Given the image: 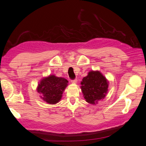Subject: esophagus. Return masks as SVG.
I'll return each mask as SVG.
<instances>
[{
    "label": "esophagus",
    "instance_id": "obj_1",
    "mask_svg": "<svg viewBox=\"0 0 146 146\" xmlns=\"http://www.w3.org/2000/svg\"><path fill=\"white\" fill-rule=\"evenodd\" d=\"M71 82H72V83L76 84V83H77V79H75V80H71Z\"/></svg>",
    "mask_w": 146,
    "mask_h": 146
}]
</instances>
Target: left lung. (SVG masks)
<instances>
[{
  "instance_id": "8db88e82",
  "label": "left lung",
  "mask_w": 146,
  "mask_h": 146,
  "mask_svg": "<svg viewBox=\"0 0 146 146\" xmlns=\"http://www.w3.org/2000/svg\"><path fill=\"white\" fill-rule=\"evenodd\" d=\"M80 84L84 98L90 104H98L108 93L109 82L99 70H90Z\"/></svg>"
}]
</instances>
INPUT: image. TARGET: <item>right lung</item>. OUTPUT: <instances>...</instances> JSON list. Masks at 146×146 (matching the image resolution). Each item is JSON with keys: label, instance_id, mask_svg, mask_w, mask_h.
I'll return each instance as SVG.
<instances>
[{"label": "right lung", "instance_id": "obj_1", "mask_svg": "<svg viewBox=\"0 0 146 146\" xmlns=\"http://www.w3.org/2000/svg\"><path fill=\"white\" fill-rule=\"evenodd\" d=\"M68 85V81L54 74L43 77L38 83L36 91L39 97L48 104L55 105L61 100L62 94Z\"/></svg>", "mask_w": 146, "mask_h": 146}]
</instances>
